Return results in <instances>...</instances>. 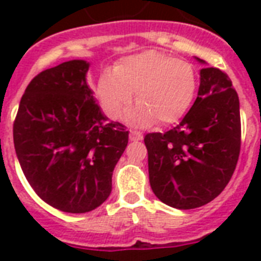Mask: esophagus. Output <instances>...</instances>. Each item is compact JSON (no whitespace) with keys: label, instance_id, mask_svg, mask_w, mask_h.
<instances>
[{"label":"esophagus","instance_id":"obj_1","mask_svg":"<svg viewBox=\"0 0 261 261\" xmlns=\"http://www.w3.org/2000/svg\"><path fill=\"white\" fill-rule=\"evenodd\" d=\"M143 138L142 133H139V131L135 130H130V139L131 141H141Z\"/></svg>","mask_w":261,"mask_h":261}]
</instances>
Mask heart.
Wrapping results in <instances>:
<instances>
[{"mask_svg": "<svg viewBox=\"0 0 261 261\" xmlns=\"http://www.w3.org/2000/svg\"><path fill=\"white\" fill-rule=\"evenodd\" d=\"M198 73L192 63L155 50L122 58L114 71L102 73L97 96L106 114L119 119L135 100L139 106L128 115L130 122L146 126L154 120L169 126L184 116L196 93Z\"/></svg>", "mask_w": 261, "mask_h": 261, "instance_id": "obj_1", "label": "heart"}]
</instances>
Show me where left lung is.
I'll return each instance as SVG.
<instances>
[{"instance_id":"left-lung-1","label":"left lung","mask_w":261,"mask_h":261,"mask_svg":"<svg viewBox=\"0 0 261 261\" xmlns=\"http://www.w3.org/2000/svg\"><path fill=\"white\" fill-rule=\"evenodd\" d=\"M143 141L149 181L161 202L190 210L217 198L241 147L239 94L229 75L217 67L202 69L198 97L180 124L164 134L149 133Z\"/></svg>"}]
</instances>
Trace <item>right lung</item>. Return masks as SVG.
<instances>
[{
	"label": "right lung",
	"instance_id": "1",
	"mask_svg": "<svg viewBox=\"0 0 261 261\" xmlns=\"http://www.w3.org/2000/svg\"><path fill=\"white\" fill-rule=\"evenodd\" d=\"M69 61L35 75L13 123V142L27 181L65 213H88L110 196L112 172L128 142L122 123L107 122L85 74Z\"/></svg>",
	"mask_w": 261,
	"mask_h": 261
}]
</instances>
